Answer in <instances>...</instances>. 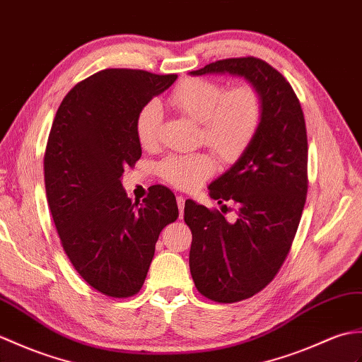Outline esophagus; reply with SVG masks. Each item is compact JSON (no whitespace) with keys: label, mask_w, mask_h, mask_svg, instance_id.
I'll return each mask as SVG.
<instances>
[{"label":"esophagus","mask_w":362,"mask_h":362,"mask_svg":"<svg viewBox=\"0 0 362 362\" xmlns=\"http://www.w3.org/2000/svg\"><path fill=\"white\" fill-rule=\"evenodd\" d=\"M176 203H178V209H180V218H182L184 215V203H186V199H184V197H176Z\"/></svg>","instance_id":"1"}]
</instances>
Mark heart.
<instances>
[{
    "label": "heart",
    "instance_id": "1",
    "mask_svg": "<svg viewBox=\"0 0 362 362\" xmlns=\"http://www.w3.org/2000/svg\"><path fill=\"white\" fill-rule=\"evenodd\" d=\"M168 103L180 113L202 124L204 141L224 163H234L251 146L263 120V95L252 83L232 88L204 77L184 78L168 95ZM163 110L150 100L136 116L134 132L144 148H153L159 139ZM216 168L212 155H170L160 160L158 175L182 190L197 189Z\"/></svg>",
    "mask_w": 362,
    "mask_h": 362
}]
</instances>
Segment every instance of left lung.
<instances>
[{"mask_svg": "<svg viewBox=\"0 0 362 362\" xmlns=\"http://www.w3.org/2000/svg\"><path fill=\"white\" fill-rule=\"evenodd\" d=\"M229 72L259 88V133L229 170L209 186L218 203L234 202L237 220L187 199L190 274L207 299H249L277 276L290 252L308 192V141L300 102L290 82L257 57L224 59L190 74ZM226 207V206H224Z\"/></svg>", "mask_w": 362, "mask_h": 362, "instance_id": "8db88e82", "label": "left lung"}]
</instances>
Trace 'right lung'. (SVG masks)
Segmentation results:
<instances>
[{
    "label": "right lung",
    "instance_id": "1",
    "mask_svg": "<svg viewBox=\"0 0 362 362\" xmlns=\"http://www.w3.org/2000/svg\"><path fill=\"white\" fill-rule=\"evenodd\" d=\"M176 77L95 72L65 95L47 138L46 198L63 251L88 285L116 299L139 293L160 230L180 215L170 189L153 186L133 203L120 182L142 155L136 116Z\"/></svg>",
    "mask_w": 362,
    "mask_h": 362
}]
</instances>
